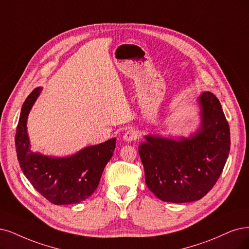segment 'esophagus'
Listing matches in <instances>:
<instances>
[{
	"label": "esophagus",
	"instance_id": "esophagus-1",
	"mask_svg": "<svg viewBox=\"0 0 249 249\" xmlns=\"http://www.w3.org/2000/svg\"><path fill=\"white\" fill-rule=\"evenodd\" d=\"M137 139V132L134 129L127 130L123 135V141L127 142H131Z\"/></svg>",
	"mask_w": 249,
	"mask_h": 249
}]
</instances>
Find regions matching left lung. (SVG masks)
I'll return each mask as SVG.
<instances>
[{
    "instance_id": "left-lung-1",
    "label": "left lung",
    "mask_w": 249,
    "mask_h": 249,
    "mask_svg": "<svg viewBox=\"0 0 249 249\" xmlns=\"http://www.w3.org/2000/svg\"><path fill=\"white\" fill-rule=\"evenodd\" d=\"M200 126L188 137L145 135L139 145L145 183L165 202L200 200L215 185L230 152V128L217 97H198Z\"/></svg>"
}]
</instances>
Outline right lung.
<instances>
[{
  "label": "right lung",
  "mask_w": 249,
  "mask_h": 249,
  "mask_svg": "<svg viewBox=\"0 0 249 249\" xmlns=\"http://www.w3.org/2000/svg\"><path fill=\"white\" fill-rule=\"evenodd\" d=\"M41 91V87L35 88L21 107L15 135L18 162L33 187L51 203H80L96 190L106 165L115 151L116 139L86 146L68 157L33 152L26 128L27 117Z\"/></svg>",
  "instance_id": "add662e5"
}]
</instances>
